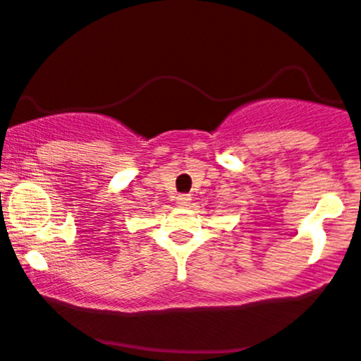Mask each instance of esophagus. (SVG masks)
I'll return each mask as SVG.
<instances>
[{"label":"esophagus","mask_w":361,"mask_h":361,"mask_svg":"<svg viewBox=\"0 0 361 361\" xmlns=\"http://www.w3.org/2000/svg\"><path fill=\"white\" fill-rule=\"evenodd\" d=\"M190 202H192V197L188 194H180L176 197V204L181 206V208H187V206L190 204Z\"/></svg>","instance_id":"esophagus-1"}]
</instances>
